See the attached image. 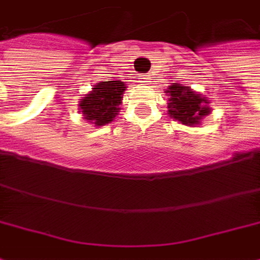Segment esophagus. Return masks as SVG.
<instances>
[{"instance_id": "1", "label": "esophagus", "mask_w": 260, "mask_h": 260, "mask_svg": "<svg viewBox=\"0 0 260 260\" xmlns=\"http://www.w3.org/2000/svg\"><path fill=\"white\" fill-rule=\"evenodd\" d=\"M140 83H143V84H148V83H151V81H149V77H143V78H140Z\"/></svg>"}]
</instances>
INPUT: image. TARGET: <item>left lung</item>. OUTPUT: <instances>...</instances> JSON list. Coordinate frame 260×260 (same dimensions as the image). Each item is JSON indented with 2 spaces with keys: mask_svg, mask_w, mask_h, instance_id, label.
<instances>
[{
  "mask_svg": "<svg viewBox=\"0 0 260 260\" xmlns=\"http://www.w3.org/2000/svg\"><path fill=\"white\" fill-rule=\"evenodd\" d=\"M165 94L170 97L168 115L185 126H199L203 118L211 114L210 100L189 86L173 83L168 86V90H165Z\"/></svg>",
  "mask_w": 260,
  "mask_h": 260,
  "instance_id": "left-lung-1",
  "label": "left lung"
}]
</instances>
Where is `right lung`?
<instances>
[{
  "instance_id": "1",
  "label": "right lung",
  "mask_w": 260,
  "mask_h": 260,
  "mask_svg": "<svg viewBox=\"0 0 260 260\" xmlns=\"http://www.w3.org/2000/svg\"><path fill=\"white\" fill-rule=\"evenodd\" d=\"M124 90L126 84L120 80L100 81L80 99L78 109L86 121L97 127L105 126L118 115Z\"/></svg>"
}]
</instances>
